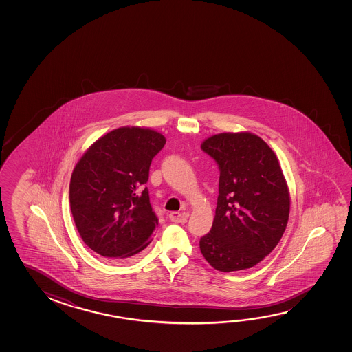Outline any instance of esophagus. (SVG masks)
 <instances>
[{
    "instance_id": "esophagus-1",
    "label": "esophagus",
    "mask_w": 352,
    "mask_h": 352,
    "mask_svg": "<svg viewBox=\"0 0 352 352\" xmlns=\"http://www.w3.org/2000/svg\"><path fill=\"white\" fill-rule=\"evenodd\" d=\"M189 214L186 212H172L169 214V219L172 222H177V223H185L188 221Z\"/></svg>"
}]
</instances>
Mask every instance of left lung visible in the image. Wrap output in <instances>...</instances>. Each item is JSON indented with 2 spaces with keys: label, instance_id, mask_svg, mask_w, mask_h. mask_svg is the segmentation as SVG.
<instances>
[{
  "label": "left lung",
  "instance_id": "8db88e82",
  "mask_svg": "<svg viewBox=\"0 0 352 352\" xmlns=\"http://www.w3.org/2000/svg\"><path fill=\"white\" fill-rule=\"evenodd\" d=\"M219 168L212 228L200 239L208 264L221 272L253 267L280 242L289 216V191L276 155L250 133L213 135L201 144Z\"/></svg>",
  "mask_w": 352,
  "mask_h": 352
}]
</instances>
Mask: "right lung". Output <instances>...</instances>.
Instances as JSON below:
<instances>
[{
    "instance_id": "right-lung-1",
    "label": "right lung",
    "mask_w": 352,
    "mask_h": 352,
    "mask_svg": "<svg viewBox=\"0 0 352 352\" xmlns=\"http://www.w3.org/2000/svg\"><path fill=\"white\" fill-rule=\"evenodd\" d=\"M166 138L124 126L99 138L77 162L69 206L82 241L107 259L129 260L151 243L158 226L148 189L151 162Z\"/></svg>"
}]
</instances>
